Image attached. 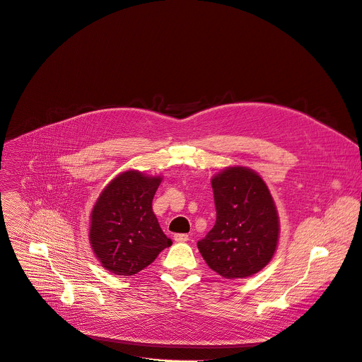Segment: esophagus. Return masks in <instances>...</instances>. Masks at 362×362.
<instances>
[{"mask_svg": "<svg viewBox=\"0 0 362 362\" xmlns=\"http://www.w3.org/2000/svg\"><path fill=\"white\" fill-rule=\"evenodd\" d=\"M175 240H176V242H187V240H189V235H186V233H177V235H175Z\"/></svg>", "mask_w": 362, "mask_h": 362, "instance_id": "34e87169", "label": "esophagus"}]
</instances>
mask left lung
Masks as SVG:
<instances>
[{"mask_svg":"<svg viewBox=\"0 0 362 362\" xmlns=\"http://www.w3.org/2000/svg\"><path fill=\"white\" fill-rule=\"evenodd\" d=\"M216 222L197 247L211 269L226 279L246 278L272 259L279 218L272 194L256 172L233 166L212 179Z\"/></svg>","mask_w":362,"mask_h":362,"instance_id":"obj_1","label":"left lung"}]
</instances>
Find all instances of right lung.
Here are the masks:
<instances>
[{"instance_id": "add662e5", "label": "right lung", "mask_w": 362, "mask_h": 362, "mask_svg": "<svg viewBox=\"0 0 362 362\" xmlns=\"http://www.w3.org/2000/svg\"><path fill=\"white\" fill-rule=\"evenodd\" d=\"M160 182V176L127 170L100 193L91 211L88 238L105 269L123 276L134 275L172 245L151 209Z\"/></svg>"}]
</instances>
